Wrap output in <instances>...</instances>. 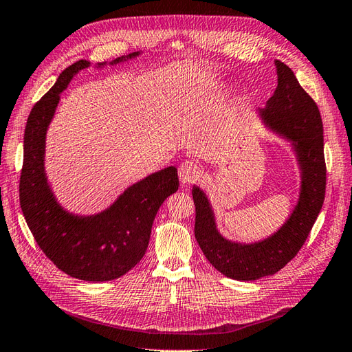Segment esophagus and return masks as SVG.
<instances>
[{
	"label": "esophagus",
	"mask_w": 352,
	"mask_h": 352,
	"mask_svg": "<svg viewBox=\"0 0 352 352\" xmlns=\"http://www.w3.org/2000/svg\"><path fill=\"white\" fill-rule=\"evenodd\" d=\"M201 175V168L194 161H185L179 166V179L182 184H192Z\"/></svg>",
	"instance_id": "obj_1"
}]
</instances>
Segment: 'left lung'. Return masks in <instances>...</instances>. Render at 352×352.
I'll return each mask as SVG.
<instances>
[{"instance_id": "8db88e82", "label": "left lung", "mask_w": 352, "mask_h": 352, "mask_svg": "<svg viewBox=\"0 0 352 352\" xmlns=\"http://www.w3.org/2000/svg\"><path fill=\"white\" fill-rule=\"evenodd\" d=\"M275 66L278 85L259 113L271 130L292 142L302 172L299 201L286 223L258 243L230 241L217 231L206 194L198 186L192 188L197 243L207 261L232 280H258L286 267L307 241L324 203V139L318 107L287 65L275 60Z\"/></svg>"}]
</instances>
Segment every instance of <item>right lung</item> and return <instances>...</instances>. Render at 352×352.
Wrapping results in <instances>:
<instances>
[{"instance_id":"add662e5","label":"right lung","mask_w":352,"mask_h":352,"mask_svg":"<svg viewBox=\"0 0 352 352\" xmlns=\"http://www.w3.org/2000/svg\"><path fill=\"white\" fill-rule=\"evenodd\" d=\"M138 54L117 58L111 65ZM89 66L87 60L68 66L34 105L25 127L19 198L36 244L56 267L78 280L111 281L144 258L155 214L164 199L177 191L179 177L176 167L160 170L127 188L109 208L93 216L72 214L58 203L44 172L45 133L60 93L75 74Z\"/></svg>"}]
</instances>
